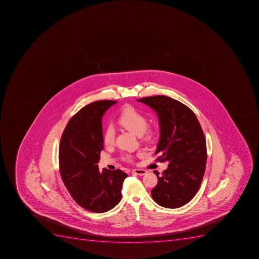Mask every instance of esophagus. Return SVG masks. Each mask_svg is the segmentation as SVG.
<instances>
[{"label": "esophagus", "instance_id": "esophagus-1", "mask_svg": "<svg viewBox=\"0 0 259 259\" xmlns=\"http://www.w3.org/2000/svg\"><path fill=\"white\" fill-rule=\"evenodd\" d=\"M132 174L138 175V176H144L147 174V170L142 169H135L132 170Z\"/></svg>", "mask_w": 259, "mask_h": 259}]
</instances>
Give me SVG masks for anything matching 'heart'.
<instances>
[{
  "label": "heart",
  "mask_w": 259,
  "mask_h": 259,
  "mask_svg": "<svg viewBox=\"0 0 259 259\" xmlns=\"http://www.w3.org/2000/svg\"><path fill=\"white\" fill-rule=\"evenodd\" d=\"M117 123L120 126L134 133L138 136H141L144 134L147 140H150L154 137L155 132L152 130L145 132L148 124L147 116L137 110H135L134 107H124L118 115ZM114 140H115V130L113 127L108 126L106 128L103 135V142L105 145H111L113 144ZM124 159L127 161H131V157L130 156H126Z\"/></svg>",
  "instance_id": "heart-1"
}]
</instances>
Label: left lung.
Listing matches in <instances>:
<instances>
[{
  "mask_svg": "<svg viewBox=\"0 0 259 259\" xmlns=\"http://www.w3.org/2000/svg\"><path fill=\"white\" fill-rule=\"evenodd\" d=\"M157 112L160 139L155 154L157 161H168L167 169L151 191L157 204L178 208L191 200L200 188L206 161L204 134L195 114L187 106L166 96L137 100Z\"/></svg>",
  "mask_w": 259,
  "mask_h": 259,
  "instance_id": "1",
  "label": "left lung"
}]
</instances>
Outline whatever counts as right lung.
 I'll return each mask as SVG.
<instances>
[{"label": "right lung", "mask_w": 259, "mask_h": 259, "mask_svg": "<svg viewBox=\"0 0 259 259\" xmlns=\"http://www.w3.org/2000/svg\"><path fill=\"white\" fill-rule=\"evenodd\" d=\"M117 102L98 101L85 106L69 120L61 136L59 165L61 179L72 198L87 211L106 212L121 199L127 174L102 169L98 163L103 150L102 118Z\"/></svg>", "instance_id": "obj_1"}]
</instances>
